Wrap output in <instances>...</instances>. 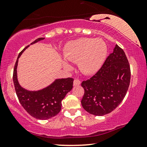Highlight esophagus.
I'll use <instances>...</instances> for the list:
<instances>
[{"instance_id": "obj_1", "label": "esophagus", "mask_w": 147, "mask_h": 147, "mask_svg": "<svg viewBox=\"0 0 147 147\" xmlns=\"http://www.w3.org/2000/svg\"><path fill=\"white\" fill-rule=\"evenodd\" d=\"M81 84V82H80V80H79L78 79H76L74 80V86H78Z\"/></svg>"}]
</instances>
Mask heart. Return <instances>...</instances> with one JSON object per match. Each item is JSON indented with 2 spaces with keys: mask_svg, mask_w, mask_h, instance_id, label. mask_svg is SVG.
<instances>
[{
  "mask_svg": "<svg viewBox=\"0 0 147 147\" xmlns=\"http://www.w3.org/2000/svg\"><path fill=\"white\" fill-rule=\"evenodd\" d=\"M107 45L103 40L92 38H80L69 42L63 50L65 59L71 62L78 61L80 71L86 75L95 74L100 69L107 55ZM65 69L71 65L64 61Z\"/></svg>",
  "mask_w": 147,
  "mask_h": 147,
  "instance_id": "1",
  "label": "heart"
}]
</instances>
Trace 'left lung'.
Wrapping results in <instances>:
<instances>
[{
    "mask_svg": "<svg viewBox=\"0 0 147 147\" xmlns=\"http://www.w3.org/2000/svg\"><path fill=\"white\" fill-rule=\"evenodd\" d=\"M130 69L123 50L116 45L113 53L106 58L102 67L90 80L83 81L82 105L95 116L109 114L121 103L128 91Z\"/></svg>",
    "mask_w": 147,
    "mask_h": 147,
    "instance_id": "obj_1",
    "label": "left lung"
}]
</instances>
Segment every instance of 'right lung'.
Instances as JSON below:
<instances>
[{"mask_svg": "<svg viewBox=\"0 0 147 147\" xmlns=\"http://www.w3.org/2000/svg\"><path fill=\"white\" fill-rule=\"evenodd\" d=\"M44 39V37L38 38L31 45ZM29 47L28 45L24 48L19 54L14 67L13 82L16 94L22 106L30 115L39 120H47L60 112L62 100L73 88L74 79L71 78L56 79L47 87L37 91H31L22 87L17 78L18 61L22 53Z\"/></svg>", "mask_w": 147, "mask_h": 147, "instance_id": "add662e5", "label": "right lung"}]
</instances>
